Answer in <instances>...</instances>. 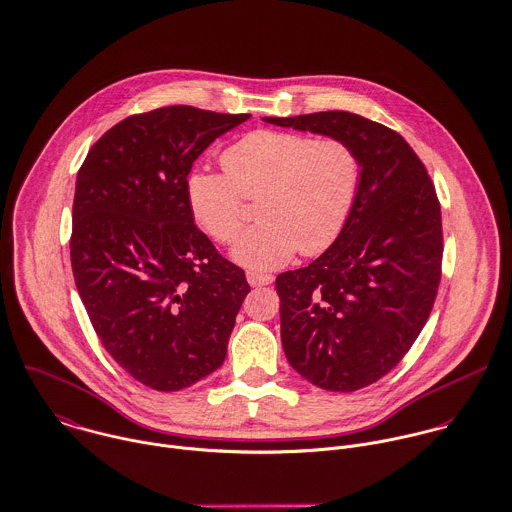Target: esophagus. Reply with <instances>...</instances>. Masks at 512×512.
<instances>
[{"label":"esophagus","mask_w":512,"mask_h":512,"mask_svg":"<svg viewBox=\"0 0 512 512\" xmlns=\"http://www.w3.org/2000/svg\"><path fill=\"white\" fill-rule=\"evenodd\" d=\"M246 280L252 288H258V286H268L274 282V276L270 274H258V272H248L246 274Z\"/></svg>","instance_id":"1"}]
</instances>
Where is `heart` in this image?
<instances>
[{"label":"heart","instance_id":"obj_1","mask_svg":"<svg viewBox=\"0 0 512 512\" xmlns=\"http://www.w3.org/2000/svg\"><path fill=\"white\" fill-rule=\"evenodd\" d=\"M224 174L194 171L186 198L194 220L218 242L244 226V200H258V226L232 246V258L252 270H274L326 252L340 238L359 194L361 157L343 139L256 131L222 153Z\"/></svg>","mask_w":512,"mask_h":512}]
</instances>
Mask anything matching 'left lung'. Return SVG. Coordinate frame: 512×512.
<instances>
[{
  "instance_id": "obj_1",
  "label": "left lung",
  "mask_w": 512,
  "mask_h": 512,
  "mask_svg": "<svg viewBox=\"0 0 512 512\" xmlns=\"http://www.w3.org/2000/svg\"><path fill=\"white\" fill-rule=\"evenodd\" d=\"M266 123L351 143L361 186L340 238L276 278L282 345L310 383L349 393L389 373L421 334L441 280V206L407 141L361 115L326 111Z\"/></svg>"
}]
</instances>
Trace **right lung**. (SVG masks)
Returning <instances> with one entry per match:
<instances>
[{"mask_svg": "<svg viewBox=\"0 0 512 512\" xmlns=\"http://www.w3.org/2000/svg\"><path fill=\"white\" fill-rule=\"evenodd\" d=\"M250 115L172 105L109 129L77 174L71 266L111 357L143 385L178 391L216 371L250 292L194 224V161Z\"/></svg>", "mask_w": 512, "mask_h": 512, "instance_id": "1", "label": "right lung"}]
</instances>
